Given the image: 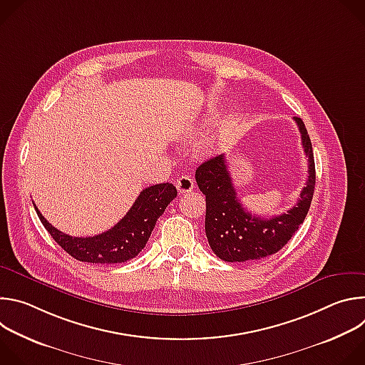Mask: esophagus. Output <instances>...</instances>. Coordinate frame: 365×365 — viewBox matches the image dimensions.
I'll return each mask as SVG.
<instances>
[{
	"label": "esophagus",
	"instance_id": "1",
	"mask_svg": "<svg viewBox=\"0 0 365 365\" xmlns=\"http://www.w3.org/2000/svg\"><path fill=\"white\" fill-rule=\"evenodd\" d=\"M176 189H178L179 195H185L195 189V183L190 176H182L176 180Z\"/></svg>",
	"mask_w": 365,
	"mask_h": 365
}]
</instances>
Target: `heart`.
I'll use <instances>...</instances> for the list:
<instances>
[{
    "label": "heart",
    "instance_id": "heart-1",
    "mask_svg": "<svg viewBox=\"0 0 365 365\" xmlns=\"http://www.w3.org/2000/svg\"><path fill=\"white\" fill-rule=\"evenodd\" d=\"M231 133H232V127L230 123H224L218 127V130L214 133V135H211V138L206 141L205 144V148L206 151H212V150H217L220 147H222L228 138L231 137Z\"/></svg>",
    "mask_w": 365,
    "mask_h": 365
}]
</instances>
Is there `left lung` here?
Returning <instances> with one entry per match:
<instances>
[{
  "instance_id": "1",
  "label": "left lung",
  "mask_w": 365,
  "mask_h": 365,
  "mask_svg": "<svg viewBox=\"0 0 365 365\" xmlns=\"http://www.w3.org/2000/svg\"><path fill=\"white\" fill-rule=\"evenodd\" d=\"M293 120L300 131L309 176L300 199L286 214L273 218L251 215L237 196L224 154L203 162L196 169V183L206 197V238L212 251L224 262L241 263L277 252L307 215L317 182L314 150L303 121L297 117Z\"/></svg>"
}]
</instances>
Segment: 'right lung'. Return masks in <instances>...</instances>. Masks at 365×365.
Listing matches in <instances>:
<instances>
[{"instance_id": "add662e5", "label": "right lung", "mask_w": 365, "mask_h": 365, "mask_svg": "<svg viewBox=\"0 0 365 365\" xmlns=\"http://www.w3.org/2000/svg\"><path fill=\"white\" fill-rule=\"evenodd\" d=\"M172 183L153 185L141 190L127 215L111 230L93 237H71L48 224L34 205V210L53 240L73 258L85 263L117 264L134 258L147 244L155 221L176 197Z\"/></svg>"}]
</instances>
